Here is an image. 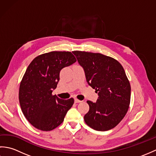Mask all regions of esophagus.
<instances>
[{
	"label": "esophagus",
	"instance_id": "34e87169",
	"mask_svg": "<svg viewBox=\"0 0 156 156\" xmlns=\"http://www.w3.org/2000/svg\"><path fill=\"white\" fill-rule=\"evenodd\" d=\"M74 101H75V102H76V103H77V102H82L80 100H78V98H74Z\"/></svg>",
	"mask_w": 156,
	"mask_h": 156
}]
</instances>
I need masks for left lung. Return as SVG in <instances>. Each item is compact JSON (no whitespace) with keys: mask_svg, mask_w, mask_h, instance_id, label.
Returning <instances> with one entry per match:
<instances>
[{"mask_svg":"<svg viewBox=\"0 0 156 156\" xmlns=\"http://www.w3.org/2000/svg\"><path fill=\"white\" fill-rule=\"evenodd\" d=\"M72 52L98 95L96 102L87 101L85 122L94 130H110L124 118L130 104L131 85L124 68L117 59L99 53Z\"/></svg>","mask_w":156,"mask_h":156,"instance_id":"1","label":"left lung"}]
</instances>
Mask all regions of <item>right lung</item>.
<instances>
[{"label": "right lung", "mask_w": 156, "mask_h": 156, "mask_svg": "<svg viewBox=\"0 0 156 156\" xmlns=\"http://www.w3.org/2000/svg\"><path fill=\"white\" fill-rule=\"evenodd\" d=\"M76 62L70 51H54L33 59L20 83L19 99L23 115L39 130L48 131L64 121L74 102L52 94L57 87L61 69Z\"/></svg>", "instance_id": "obj_1"}]
</instances>
